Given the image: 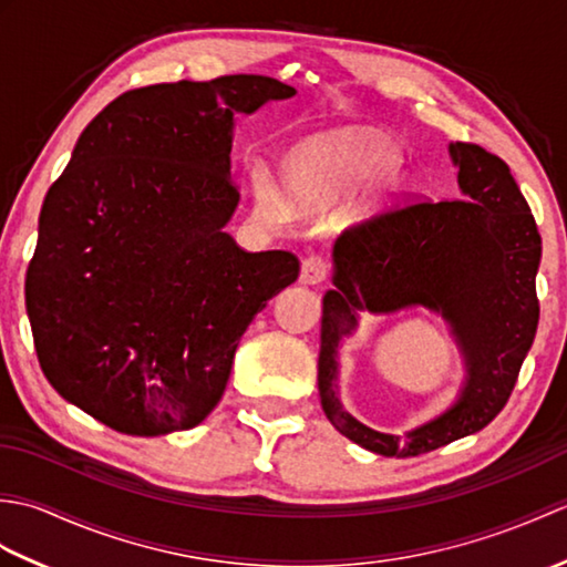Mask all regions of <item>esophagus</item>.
<instances>
[{"mask_svg": "<svg viewBox=\"0 0 567 567\" xmlns=\"http://www.w3.org/2000/svg\"><path fill=\"white\" fill-rule=\"evenodd\" d=\"M327 272H329V265L323 258L319 256H309L302 262V272H299V280L305 285H319L327 280Z\"/></svg>", "mask_w": 567, "mask_h": 567, "instance_id": "obj_1", "label": "esophagus"}]
</instances>
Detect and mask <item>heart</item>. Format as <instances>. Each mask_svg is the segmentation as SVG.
Instances as JSON below:
<instances>
[{
  "instance_id": "b5f03b06",
  "label": "heart",
  "mask_w": 567,
  "mask_h": 567,
  "mask_svg": "<svg viewBox=\"0 0 567 567\" xmlns=\"http://www.w3.org/2000/svg\"><path fill=\"white\" fill-rule=\"evenodd\" d=\"M396 163V153L375 131L346 128L339 134L309 143L285 163L287 185L302 204H321L365 185ZM258 212L268 219H282L287 199L268 177L252 179Z\"/></svg>"
}]
</instances>
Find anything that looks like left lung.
Listing matches in <instances>:
<instances>
[{
	"instance_id": "1",
	"label": "left lung",
	"mask_w": 567,
	"mask_h": 567,
	"mask_svg": "<svg viewBox=\"0 0 567 567\" xmlns=\"http://www.w3.org/2000/svg\"><path fill=\"white\" fill-rule=\"evenodd\" d=\"M463 199L409 202L336 240L333 290L323 295L319 394L346 439L388 457L436 451L485 429L519 378L538 327L540 234L509 165L475 143H451ZM424 306L450 321L466 360L458 400L404 437L380 434L338 400V346L360 310Z\"/></svg>"
}]
</instances>
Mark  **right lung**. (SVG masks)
Instances as JSON below:
<instances>
[{
  "instance_id": "obj_1",
  "label": "right lung",
  "mask_w": 567,
  "mask_h": 567,
  "mask_svg": "<svg viewBox=\"0 0 567 567\" xmlns=\"http://www.w3.org/2000/svg\"><path fill=\"white\" fill-rule=\"evenodd\" d=\"M295 87L262 75L124 92L82 131L48 189L27 270V315L53 390L128 436L202 424L248 323L292 285L290 250L248 252L234 116Z\"/></svg>"
}]
</instances>
